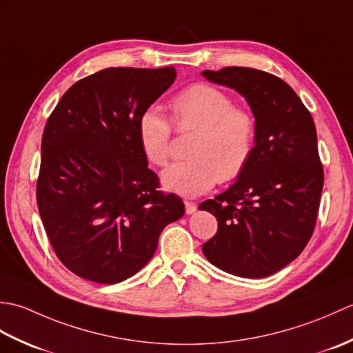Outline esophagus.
Here are the masks:
<instances>
[{"label": "esophagus", "mask_w": 353, "mask_h": 353, "mask_svg": "<svg viewBox=\"0 0 353 353\" xmlns=\"http://www.w3.org/2000/svg\"><path fill=\"white\" fill-rule=\"evenodd\" d=\"M196 209H197V205L194 203V201H188V200L185 201V211H186V214H194V212H196Z\"/></svg>", "instance_id": "obj_1"}]
</instances>
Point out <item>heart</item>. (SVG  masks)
Masks as SVG:
<instances>
[{"mask_svg":"<svg viewBox=\"0 0 353 353\" xmlns=\"http://www.w3.org/2000/svg\"><path fill=\"white\" fill-rule=\"evenodd\" d=\"M170 119L177 133L194 132L186 154L162 172L167 190L185 197L209 191L216 182L228 183L243 174L256 148L258 121L249 109L235 106L220 88L194 83L170 100ZM138 141L145 159L165 167L171 156L172 126L156 108L141 112Z\"/></svg>","mask_w":353,"mask_h":353,"instance_id":"heart-1","label":"heart"}]
</instances>
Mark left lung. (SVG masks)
<instances>
[{"label":"left lung","mask_w":353,"mask_h":353,"mask_svg":"<svg viewBox=\"0 0 353 353\" xmlns=\"http://www.w3.org/2000/svg\"><path fill=\"white\" fill-rule=\"evenodd\" d=\"M203 76L245 97L258 137L238 181L199 206L219 221L201 249L230 274L265 277L294 261L316 228L325 182L316 124L299 95L273 74L228 66Z\"/></svg>","instance_id":"8db88e82"}]
</instances>
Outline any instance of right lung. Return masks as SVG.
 Returning <instances> with one entry per match:
<instances>
[{
    "label": "right lung",
    "mask_w": 353,
    "mask_h": 353,
    "mask_svg": "<svg viewBox=\"0 0 353 353\" xmlns=\"http://www.w3.org/2000/svg\"><path fill=\"white\" fill-rule=\"evenodd\" d=\"M174 79V66L101 70L76 81L45 124L37 208L56 256L86 281L138 273L185 214L181 197L161 191L137 132Z\"/></svg>",
    "instance_id": "1"
}]
</instances>
